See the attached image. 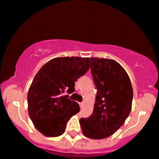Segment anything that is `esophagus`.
I'll return each instance as SVG.
<instances>
[{
    "label": "esophagus",
    "mask_w": 159,
    "mask_h": 159,
    "mask_svg": "<svg viewBox=\"0 0 159 159\" xmlns=\"http://www.w3.org/2000/svg\"><path fill=\"white\" fill-rule=\"evenodd\" d=\"M83 106H84V102H80V108H81V109L83 107Z\"/></svg>",
    "instance_id": "obj_1"
}]
</instances>
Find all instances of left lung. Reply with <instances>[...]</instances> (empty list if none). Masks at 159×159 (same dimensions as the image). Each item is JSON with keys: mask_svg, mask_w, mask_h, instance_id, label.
<instances>
[{"mask_svg": "<svg viewBox=\"0 0 159 159\" xmlns=\"http://www.w3.org/2000/svg\"><path fill=\"white\" fill-rule=\"evenodd\" d=\"M91 74L98 89L93 113L80 124L85 137L103 139L124 124L132 109L133 90L127 73L116 61L91 58Z\"/></svg>", "mask_w": 159, "mask_h": 159, "instance_id": "obj_1", "label": "left lung"}]
</instances>
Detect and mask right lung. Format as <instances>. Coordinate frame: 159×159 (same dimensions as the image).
Returning <instances> with one entry per match:
<instances>
[{
  "label": "right lung",
  "instance_id": "right-lung-1",
  "mask_svg": "<svg viewBox=\"0 0 159 159\" xmlns=\"http://www.w3.org/2000/svg\"><path fill=\"white\" fill-rule=\"evenodd\" d=\"M89 68V58L57 57L45 63L35 76L28 90V113L43 135H62L68 121L79 112V104L62 94L72 93L76 80Z\"/></svg>",
  "mask_w": 159,
  "mask_h": 159
}]
</instances>
